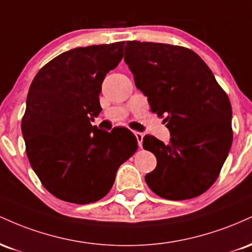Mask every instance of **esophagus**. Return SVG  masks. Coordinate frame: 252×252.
I'll return each mask as SVG.
<instances>
[{
  "mask_svg": "<svg viewBox=\"0 0 252 252\" xmlns=\"http://www.w3.org/2000/svg\"><path fill=\"white\" fill-rule=\"evenodd\" d=\"M135 136H136V140H137V144H138V147H142V142H143V137H144V135L142 134V132L135 131Z\"/></svg>",
  "mask_w": 252,
  "mask_h": 252,
  "instance_id": "1",
  "label": "esophagus"
}]
</instances>
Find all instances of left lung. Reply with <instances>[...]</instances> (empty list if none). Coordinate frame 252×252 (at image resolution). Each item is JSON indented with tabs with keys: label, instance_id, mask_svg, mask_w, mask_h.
<instances>
[{
	"label": "left lung",
	"instance_id": "8db88e82",
	"mask_svg": "<svg viewBox=\"0 0 252 252\" xmlns=\"http://www.w3.org/2000/svg\"><path fill=\"white\" fill-rule=\"evenodd\" d=\"M124 62L150 110L170 132L164 144L143 137L158 164L146 175L155 194L185 200L202 194L218 178L232 144V109L212 71L198 54L181 46L128 41Z\"/></svg>",
	"mask_w": 252,
	"mask_h": 252
}]
</instances>
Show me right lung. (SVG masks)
Instances as JSON below:
<instances>
[{
    "label": "right lung",
    "instance_id": "obj_1",
    "mask_svg": "<svg viewBox=\"0 0 252 252\" xmlns=\"http://www.w3.org/2000/svg\"><path fill=\"white\" fill-rule=\"evenodd\" d=\"M124 42L63 52L37 72L28 91L21 129L26 153L48 192L90 204L111 189L117 169L137 149L126 128L92 126L102 111L99 94L123 58Z\"/></svg>",
    "mask_w": 252,
    "mask_h": 252
}]
</instances>
